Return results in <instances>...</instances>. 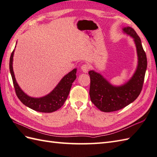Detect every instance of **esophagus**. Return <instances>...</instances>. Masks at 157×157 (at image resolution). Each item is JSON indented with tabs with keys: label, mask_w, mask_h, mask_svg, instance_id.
Instances as JSON below:
<instances>
[{
	"label": "esophagus",
	"mask_w": 157,
	"mask_h": 157,
	"mask_svg": "<svg viewBox=\"0 0 157 157\" xmlns=\"http://www.w3.org/2000/svg\"><path fill=\"white\" fill-rule=\"evenodd\" d=\"M89 68H90L88 64H86L82 65V67H81V70L82 71V72L85 73L88 72V71H89Z\"/></svg>",
	"instance_id": "34e87169"
}]
</instances>
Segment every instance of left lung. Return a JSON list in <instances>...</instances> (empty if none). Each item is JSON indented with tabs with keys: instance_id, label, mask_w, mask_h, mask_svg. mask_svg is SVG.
Here are the masks:
<instances>
[{
	"instance_id": "8db88e82",
	"label": "left lung",
	"mask_w": 157,
	"mask_h": 157,
	"mask_svg": "<svg viewBox=\"0 0 157 157\" xmlns=\"http://www.w3.org/2000/svg\"><path fill=\"white\" fill-rule=\"evenodd\" d=\"M123 30L134 38L137 49L138 64L132 78L122 86H114L99 73L93 71L89 72L90 100L99 109L104 112L117 111L128 105L136 99L143 86L147 67V55L142 48L140 38L134 29L126 27Z\"/></svg>"
}]
</instances>
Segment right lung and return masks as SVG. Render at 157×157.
<instances>
[{
  "mask_svg": "<svg viewBox=\"0 0 157 157\" xmlns=\"http://www.w3.org/2000/svg\"><path fill=\"white\" fill-rule=\"evenodd\" d=\"M13 54L14 50L12 52L10 57L9 68L10 75L12 76L14 88H15L16 95L19 99L25 105L40 112L51 113L60 109L64 105L65 101L67 100L72 82L76 78V68L73 69L68 74L65 75L50 94L41 98H33L27 95L20 89L16 82L13 69Z\"/></svg>",
  "mask_w": 157,
  "mask_h": 157,
  "instance_id": "add662e5",
  "label": "right lung"
}]
</instances>
